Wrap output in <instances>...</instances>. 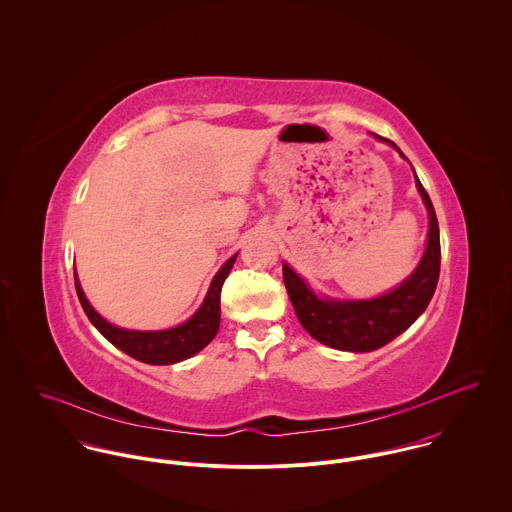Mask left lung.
I'll list each match as a JSON object with an SVG mask.
<instances>
[{
    "instance_id": "obj_1",
    "label": "left lung",
    "mask_w": 512,
    "mask_h": 512,
    "mask_svg": "<svg viewBox=\"0 0 512 512\" xmlns=\"http://www.w3.org/2000/svg\"><path fill=\"white\" fill-rule=\"evenodd\" d=\"M376 138L396 147V144L382 136ZM400 155L406 157L402 151ZM416 187L430 213L428 246L416 272L396 290L368 301L319 299L303 284V280L292 268L284 264V284L290 293L295 315L303 329L315 341L339 351H376L396 339L400 333H404L428 307L439 280V226L430 195L426 193L418 177Z\"/></svg>"
}]
</instances>
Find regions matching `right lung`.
<instances>
[{
  "label": "right lung",
  "instance_id": "1",
  "mask_svg": "<svg viewBox=\"0 0 512 512\" xmlns=\"http://www.w3.org/2000/svg\"><path fill=\"white\" fill-rule=\"evenodd\" d=\"M236 260V254L222 266L219 274L215 276L209 293L199 307V311L185 321L183 325L167 331H128L118 329L104 321L88 303L84 297L82 288L74 274V286L76 295L80 299V305L86 313V317L92 321V325L120 351L134 357L136 361H142L147 365H173L179 361H185L193 355H197L201 349H205L217 335L220 325V290L224 280L228 278V272L232 270V264Z\"/></svg>",
  "mask_w": 512,
  "mask_h": 512
}]
</instances>
